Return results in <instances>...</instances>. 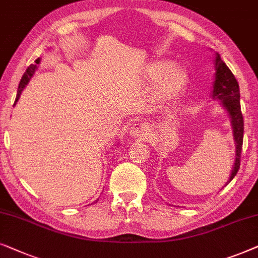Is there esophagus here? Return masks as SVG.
<instances>
[{
  "mask_svg": "<svg viewBox=\"0 0 258 258\" xmlns=\"http://www.w3.org/2000/svg\"><path fill=\"white\" fill-rule=\"evenodd\" d=\"M130 136L132 138L145 139L149 136V127L145 123H135L130 130Z\"/></svg>",
  "mask_w": 258,
  "mask_h": 258,
  "instance_id": "obj_1",
  "label": "esophagus"
}]
</instances>
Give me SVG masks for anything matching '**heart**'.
I'll return each mask as SVG.
<instances>
[{"instance_id":"1","label":"heart","mask_w":258,"mask_h":258,"mask_svg":"<svg viewBox=\"0 0 258 258\" xmlns=\"http://www.w3.org/2000/svg\"><path fill=\"white\" fill-rule=\"evenodd\" d=\"M167 60L154 61L147 67L146 74L151 81H158L157 97L160 101L170 102L184 91L188 84V73L183 66L171 68Z\"/></svg>"}]
</instances>
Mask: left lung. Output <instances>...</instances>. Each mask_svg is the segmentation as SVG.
<instances>
[{"label": "left lung", "instance_id": "left-lung-1", "mask_svg": "<svg viewBox=\"0 0 258 258\" xmlns=\"http://www.w3.org/2000/svg\"><path fill=\"white\" fill-rule=\"evenodd\" d=\"M215 82L212 89V99L219 100L223 107L229 113L231 119L233 139L236 144V158L233 163L231 174H230V183L236 176L241 165V153L243 145V132H244V122L239 104V86L235 75L229 70L225 62H223L219 54H216L215 60Z\"/></svg>", "mask_w": 258, "mask_h": 258}]
</instances>
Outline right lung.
Here are the masks:
<instances>
[{
	"label": "right lung",
	"instance_id": "add662e5",
	"mask_svg": "<svg viewBox=\"0 0 258 258\" xmlns=\"http://www.w3.org/2000/svg\"><path fill=\"white\" fill-rule=\"evenodd\" d=\"M40 61H41L40 57H37V59L35 60V63L30 64V66L26 70L25 74L22 75L21 81H20V84H19V88H17V95H16V99H15V104H16L17 101H19L20 95H21V92L23 91V89H25L26 86L28 85L29 80H30V79H32L34 73H35V71L37 70V66H39V64H40Z\"/></svg>",
	"mask_w": 258,
	"mask_h": 258
}]
</instances>
